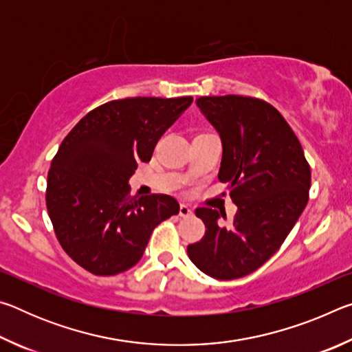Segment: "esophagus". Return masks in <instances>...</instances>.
I'll list each match as a JSON object with an SVG mask.
<instances>
[{
    "label": "esophagus",
    "instance_id": "34e87169",
    "mask_svg": "<svg viewBox=\"0 0 352 352\" xmlns=\"http://www.w3.org/2000/svg\"><path fill=\"white\" fill-rule=\"evenodd\" d=\"M180 216H182V217H190V216H192V210H190V208H189L188 205L182 204V205H180Z\"/></svg>",
    "mask_w": 352,
    "mask_h": 352
}]
</instances>
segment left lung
<instances>
[{
  "mask_svg": "<svg viewBox=\"0 0 352 352\" xmlns=\"http://www.w3.org/2000/svg\"><path fill=\"white\" fill-rule=\"evenodd\" d=\"M195 102L222 141L219 180L230 184L237 212L225 226V214L199 208L206 233L188 254L205 275L228 281L258 270L283 245L307 205L311 168L273 105L234 94Z\"/></svg>",
  "mask_w": 352,
  "mask_h": 352,
  "instance_id": "1",
  "label": "left lung"
}]
</instances>
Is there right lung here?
Returning a JSON list of instances; mask_svg holds the SVG:
<instances>
[{
  "label": "right lung",
  "instance_id": "add662e5",
  "mask_svg": "<svg viewBox=\"0 0 352 352\" xmlns=\"http://www.w3.org/2000/svg\"><path fill=\"white\" fill-rule=\"evenodd\" d=\"M190 104V96L111 100L62 141L47 172V214L62 248L93 275L133 267L155 226L180 211L166 194L130 197L129 180Z\"/></svg>",
  "mask_w": 352,
  "mask_h": 352
}]
</instances>
